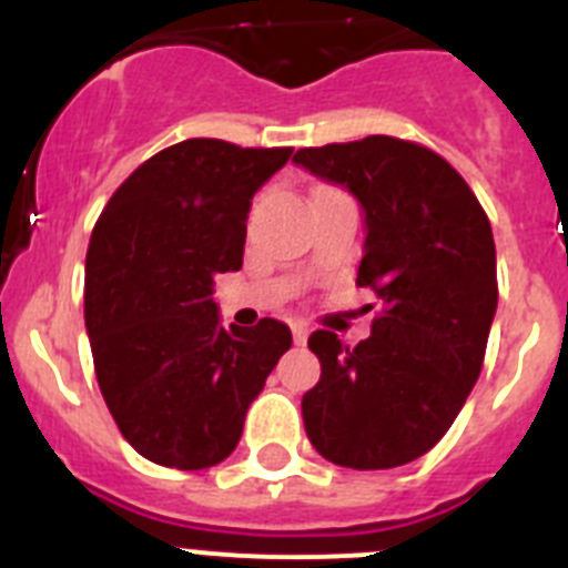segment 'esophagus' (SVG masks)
I'll return each mask as SVG.
<instances>
[{
	"instance_id": "34e87169",
	"label": "esophagus",
	"mask_w": 568,
	"mask_h": 568,
	"mask_svg": "<svg viewBox=\"0 0 568 568\" xmlns=\"http://www.w3.org/2000/svg\"><path fill=\"white\" fill-rule=\"evenodd\" d=\"M290 329H293L295 344H307L310 327H307V324H304V321H293V324H290Z\"/></svg>"
}]
</instances>
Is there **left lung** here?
<instances>
[{"label": "left lung", "mask_w": 568, "mask_h": 568, "mask_svg": "<svg viewBox=\"0 0 568 568\" xmlns=\"http://www.w3.org/2000/svg\"><path fill=\"white\" fill-rule=\"evenodd\" d=\"M293 162L361 204L355 284L384 307L355 346L310 335L321 381L301 400L307 438L346 469L404 466L444 438L484 366L498 310L489 219L453 164L393 135L304 148Z\"/></svg>", "instance_id": "1"}]
</instances>
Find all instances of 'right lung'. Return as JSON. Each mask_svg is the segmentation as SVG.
I'll list each match as a JSON object with an SVG mask.
<instances>
[{
	"instance_id": "right-lung-1",
	"label": "right lung",
	"mask_w": 568,
	"mask_h": 568,
	"mask_svg": "<svg viewBox=\"0 0 568 568\" xmlns=\"http://www.w3.org/2000/svg\"><path fill=\"white\" fill-rule=\"evenodd\" d=\"M290 148L187 139L115 190L84 261L99 389L153 464L207 469L235 449L247 409L293 344L287 324L224 327L213 284L244 258L253 195Z\"/></svg>"
}]
</instances>
